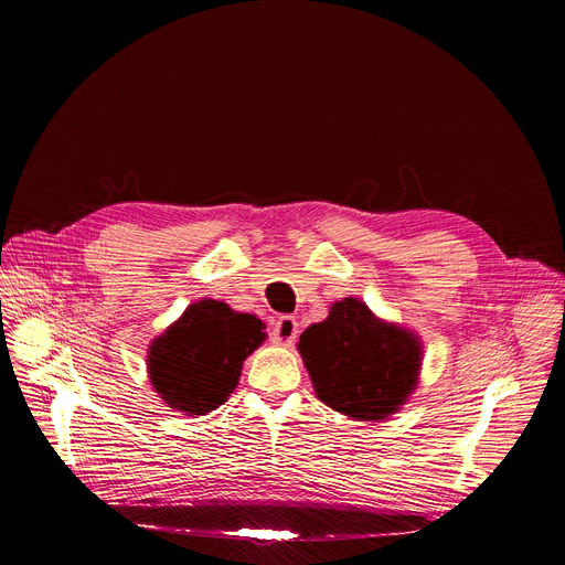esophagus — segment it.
<instances>
[{
	"label": "esophagus",
	"mask_w": 565,
	"mask_h": 565,
	"mask_svg": "<svg viewBox=\"0 0 565 565\" xmlns=\"http://www.w3.org/2000/svg\"><path fill=\"white\" fill-rule=\"evenodd\" d=\"M297 333H299V324H297L295 317L284 315V317H279V319L273 321V333H270V335H273V342H275V344H279V347H292Z\"/></svg>",
	"instance_id": "esophagus-1"
}]
</instances>
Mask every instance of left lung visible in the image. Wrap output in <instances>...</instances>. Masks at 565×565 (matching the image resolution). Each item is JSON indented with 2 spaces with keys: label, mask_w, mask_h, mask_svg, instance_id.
<instances>
[{
  "label": "left lung",
  "mask_w": 565,
  "mask_h": 565,
  "mask_svg": "<svg viewBox=\"0 0 565 565\" xmlns=\"http://www.w3.org/2000/svg\"><path fill=\"white\" fill-rule=\"evenodd\" d=\"M317 397L353 420H384L414 393L423 364L416 333L375 317L355 297L331 306L299 338Z\"/></svg>",
  "instance_id": "8db88e82"
}]
</instances>
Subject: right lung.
I'll list each match as a JSON object with an SVG mask.
<instances>
[{
    "mask_svg": "<svg viewBox=\"0 0 565 565\" xmlns=\"http://www.w3.org/2000/svg\"><path fill=\"white\" fill-rule=\"evenodd\" d=\"M262 319L201 299L158 335L147 355L153 391L185 416H205L227 402L244 360L266 340Z\"/></svg>",
    "mask_w": 565,
    "mask_h": 565,
    "instance_id": "1",
    "label": "right lung"
}]
</instances>
